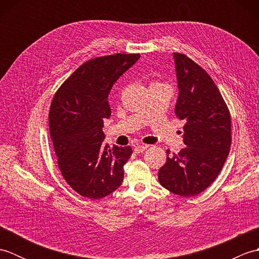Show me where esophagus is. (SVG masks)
Instances as JSON below:
<instances>
[{
	"label": "esophagus",
	"mask_w": 259,
	"mask_h": 259,
	"mask_svg": "<svg viewBox=\"0 0 259 259\" xmlns=\"http://www.w3.org/2000/svg\"><path fill=\"white\" fill-rule=\"evenodd\" d=\"M147 148H148L147 145H138V146L135 147V152L136 153H141V152H144L145 150H147Z\"/></svg>",
	"instance_id": "34e87169"
}]
</instances>
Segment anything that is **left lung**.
<instances>
[{
	"label": "left lung",
	"mask_w": 259,
	"mask_h": 259,
	"mask_svg": "<svg viewBox=\"0 0 259 259\" xmlns=\"http://www.w3.org/2000/svg\"><path fill=\"white\" fill-rule=\"evenodd\" d=\"M178 98L175 113L185 120V148L169 156L158 172L172 194L191 197L210 186L222 171L232 145L230 114L212 79L181 53H174Z\"/></svg>",
	"instance_id": "obj_1"
}]
</instances>
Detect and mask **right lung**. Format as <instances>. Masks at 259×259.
I'll return each instance as SVG.
<instances>
[{
    "instance_id": "1",
    "label": "right lung",
    "mask_w": 259,
    "mask_h": 259,
    "mask_svg": "<svg viewBox=\"0 0 259 259\" xmlns=\"http://www.w3.org/2000/svg\"><path fill=\"white\" fill-rule=\"evenodd\" d=\"M139 58L117 53L90 60L52 100L49 126L59 169L71 188L90 199L110 195L123 181V166L133 149L104 145L103 119L111 115L108 96L114 82Z\"/></svg>"
}]
</instances>
